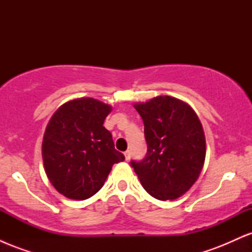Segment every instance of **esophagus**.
Segmentation results:
<instances>
[{"mask_svg": "<svg viewBox=\"0 0 252 252\" xmlns=\"http://www.w3.org/2000/svg\"><path fill=\"white\" fill-rule=\"evenodd\" d=\"M124 156H126V161L130 160V158H131V152H130V150H126V152H124Z\"/></svg>", "mask_w": 252, "mask_h": 252, "instance_id": "esophagus-1", "label": "esophagus"}]
</instances>
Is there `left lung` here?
<instances>
[{"mask_svg": "<svg viewBox=\"0 0 252 252\" xmlns=\"http://www.w3.org/2000/svg\"><path fill=\"white\" fill-rule=\"evenodd\" d=\"M135 109L142 117L147 154L130 161L143 189L158 200H174L200 175L206 155L201 123L189 104L158 96Z\"/></svg>", "mask_w": 252, "mask_h": 252, "instance_id": "obj_1", "label": "left lung"}]
</instances>
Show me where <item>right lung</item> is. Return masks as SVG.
<instances>
[{
  "label": "right lung",
  "instance_id": "1",
  "mask_svg": "<svg viewBox=\"0 0 252 252\" xmlns=\"http://www.w3.org/2000/svg\"><path fill=\"white\" fill-rule=\"evenodd\" d=\"M111 106L94 98L67 102L54 112L42 141L46 174L65 196L85 200L103 187L124 155L115 149L104 120Z\"/></svg>",
  "mask_w": 252,
  "mask_h": 252
}]
</instances>
